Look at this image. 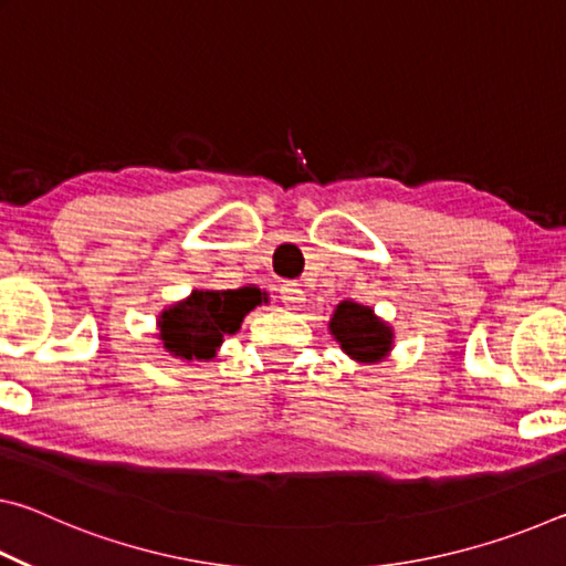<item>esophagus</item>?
Here are the masks:
<instances>
[{
  "instance_id": "34e87169",
  "label": "esophagus",
  "mask_w": 566,
  "mask_h": 566,
  "mask_svg": "<svg viewBox=\"0 0 566 566\" xmlns=\"http://www.w3.org/2000/svg\"><path fill=\"white\" fill-rule=\"evenodd\" d=\"M280 292H282V302L290 306V310H300L304 304V290L300 284H284Z\"/></svg>"
}]
</instances>
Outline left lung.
I'll return each instance as SVG.
<instances>
[{"mask_svg": "<svg viewBox=\"0 0 566 566\" xmlns=\"http://www.w3.org/2000/svg\"><path fill=\"white\" fill-rule=\"evenodd\" d=\"M329 334L339 349L359 364L385 361L395 347V329L371 306L344 300L329 317Z\"/></svg>", "mask_w": 566, "mask_h": 566, "instance_id": "1", "label": "left lung"}]
</instances>
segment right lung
Returning <instances> with one entry per match:
<instances>
[{"label": "right lung", "mask_w": 566, "mask_h": 566, "mask_svg": "<svg viewBox=\"0 0 566 566\" xmlns=\"http://www.w3.org/2000/svg\"><path fill=\"white\" fill-rule=\"evenodd\" d=\"M266 302L256 286L239 290H195L169 304L157 317L161 349L181 361H209L217 357L227 334H237L254 306Z\"/></svg>", "instance_id": "1"}]
</instances>
